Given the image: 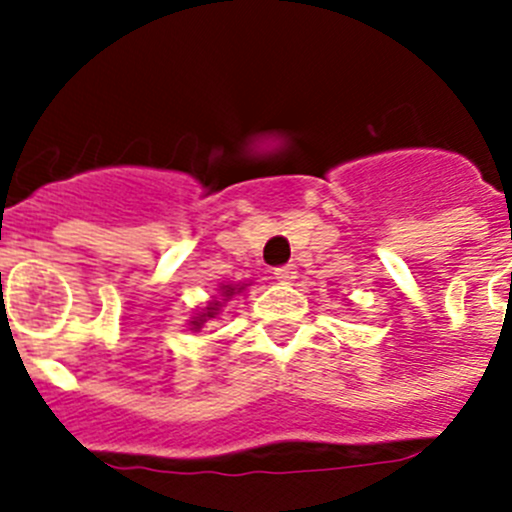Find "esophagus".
Returning a JSON list of instances; mask_svg holds the SVG:
<instances>
[{
  "label": "esophagus",
  "mask_w": 512,
  "mask_h": 512,
  "mask_svg": "<svg viewBox=\"0 0 512 512\" xmlns=\"http://www.w3.org/2000/svg\"><path fill=\"white\" fill-rule=\"evenodd\" d=\"M274 277H277L279 282H292V279H297V266L295 264L277 266V269H274Z\"/></svg>",
  "instance_id": "obj_1"
}]
</instances>
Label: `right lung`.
<instances>
[{
    "mask_svg": "<svg viewBox=\"0 0 512 512\" xmlns=\"http://www.w3.org/2000/svg\"><path fill=\"white\" fill-rule=\"evenodd\" d=\"M225 292H228V295H233V289H225ZM217 307H220V305H217V302H212V305L207 307L205 312H202V315H200V320H194V323H192L194 328H200V325L205 323V318H215V315H217Z\"/></svg>",
    "mask_w": 512,
    "mask_h": 512,
    "instance_id": "add662e5",
    "label": "right lung"
}]
</instances>
